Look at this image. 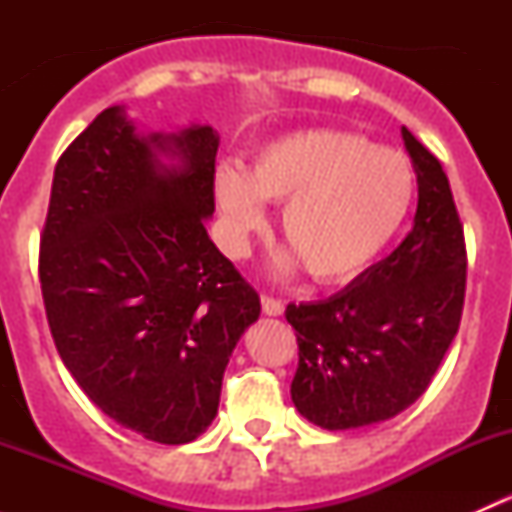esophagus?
I'll list each match as a JSON object with an SVG mask.
<instances>
[{"label": "esophagus", "instance_id": "1", "mask_svg": "<svg viewBox=\"0 0 512 512\" xmlns=\"http://www.w3.org/2000/svg\"><path fill=\"white\" fill-rule=\"evenodd\" d=\"M262 312H265L267 317H280V314L285 312V302L270 297V294H262Z\"/></svg>", "mask_w": 512, "mask_h": 512}]
</instances>
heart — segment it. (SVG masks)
<instances>
[{"mask_svg": "<svg viewBox=\"0 0 512 512\" xmlns=\"http://www.w3.org/2000/svg\"><path fill=\"white\" fill-rule=\"evenodd\" d=\"M232 252L265 227V203H285L282 235L309 277L342 285L369 270L404 225L414 170L404 153L329 128L289 133L255 153L247 173L223 160L213 178Z\"/></svg>", "mask_w": 512, "mask_h": 512, "instance_id": "b5f03b06", "label": "heart"}]
</instances>
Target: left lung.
<instances>
[{
	"label": "left lung",
	"instance_id": "obj_1",
	"mask_svg": "<svg viewBox=\"0 0 512 512\" xmlns=\"http://www.w3.org/2000/svg\"><path fill=\"white\" fill-rule=\"evenodd\" d=\"M401 136L418 183L411 232L347 289L285 312L299 344L292 401L327 431L371 426L409 409L461 324L468 262L451 185L409 128Z\"/></svg>",
	"mask_w": 512,
	"mask_h": 512
}]
</instances>
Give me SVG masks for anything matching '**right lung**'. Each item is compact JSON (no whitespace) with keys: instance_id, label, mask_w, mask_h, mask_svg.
<instances>
[{"instance_id":"add662e5","label":"right lung","mask_w":512,"mask_h":512,"mask_svg":"<svg viewBox=\"0 0 512 512\" xmlns=\"http://www.w3.org/2000/svg\"><path fill=\"white\" fill-rule=\"evenodd\" d=\"M213 126L138 133L111 106L59 158L39 250L46 319L84 394L168 446L218 416L260 297L208 237Z\"/></svg>"}]
</instances>
